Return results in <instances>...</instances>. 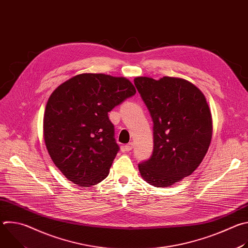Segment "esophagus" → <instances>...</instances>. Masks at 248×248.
Returning <instances> with one entry per match:
<instances>
[{
  "instance_id": "1",
  "label": "esophagus",
  "mask_w": 248,
  "mask_h": 248,
  "mask_svg": "<svg viewBox=\"0 0 248 248\" xmlns=\"http://www.w3.org/2000/svg\"><path fill=\"white\" fill-rule=\"evenodd\" d=\"M133 143L132 142H130V143H128V144H126V145H124V150L125 151H130V150H132V148H133Z\"/></svg>"
}]
</instances>
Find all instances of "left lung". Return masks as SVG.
I'll return each mask as SVG.
<instances>
[{"mask_svg": "<svg viewBox=\"0 0 248 248\" xmlns=\"http://www.w3.org/2000/svg\"><path fill=\"white\" fill-rule=\"evenodd\" d=\"M134 85L153 122L151 157L138 164L142 178L156 187L170 186L190 175L205 157L212 118L202 92L175 78H136Z\"/></svg>", "mask_w": 248, "mask_h": 248, "instance_id": "left-lung-1", "label": "left lung"}]
</instances>
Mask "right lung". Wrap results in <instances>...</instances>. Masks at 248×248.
<instances>
[{
	"label": "right lung",
	"mask_w": 248,
	"mask_h": 248,
	"mask_svg": "<svg viewBox=\"0 0 248 248\" xmlns=\"http://www.w3.org/2000/svg\"><path fill=\"white\" fill-rule=\"evenodd\" d=\"M136 93L124 78L82 74L61 84L44 114L47 150L65 178L80 186L99 184L120 147L108 113Z\"/></svg>",
	"instance_id": "obj_1"
}]
</instances>
